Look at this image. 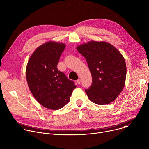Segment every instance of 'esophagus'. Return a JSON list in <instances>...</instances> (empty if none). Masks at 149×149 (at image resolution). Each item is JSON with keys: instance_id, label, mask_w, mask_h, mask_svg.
Instances as JSON below:
<instances>
[{"instance_id": "obj_1", "label": "esophagus", "mask_w": 149, "mask_h": 149, "mask_svg": "<svg viewBox=\"0 0 149 149\" xmlns=\"http://www.w3.org/2000/svg\"><path fill=\"white\" fill-rule=\"evenodd\" d=\"M77 82L78 84H79L81 83V79H78L77 81Z\"/></svg>"}]
</instances>
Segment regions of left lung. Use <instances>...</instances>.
I'll use <instances>...</instances> for the list:
<instances>
[{
	"label": "left lung",
	"instance_id": "1",
	"mask_svg": "<svg viewBox=\"0 0 149 149\" xmlns=\"http://www.w3.org/2000/svg\"><path fill=\"white\" fill-rule=\"evenodd\" d=\"M86 59L92 83L85 92L93 103L104 105L114 101L125 84L126 65L122 54L105 41H91L77 47Z\"/></svg>",
	"mask_w": 149,
	"mask_h": 149
}]
</instances>
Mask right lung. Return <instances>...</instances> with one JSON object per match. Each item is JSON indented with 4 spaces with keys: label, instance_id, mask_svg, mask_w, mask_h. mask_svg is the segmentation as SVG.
<instances>
[{
    "label": "right lung",
    "instance_id": "obj_1",
    "mask_svg": "<svg viewBox=\"0 0 149 149\" xmlns=\"http://www.w3.org/2000/svg\"><path fill=\"white\" fill-rule=\"evenodd\" d=\"M65 48L64 43L47 42L36 48L26 67V79L31 93L42 107L52 110L60 109L68 103L77 87L57 68Z\"/></svg>",
    "mask_w": 149,
    "mask_h": 149
}]
</instances>
